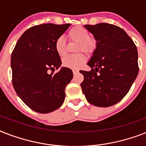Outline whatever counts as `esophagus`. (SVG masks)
Wrapping results in <instances>:
<instances>
[{"instance_id":"34e87169","label":"esophagus","mask_w":146,"mask_h":146,"mask_svg":"<svg viewBox=\"0 0 146 146\" xmlns=\"http://www.w3.org/2000/svg\"><path fill=\"white\" fill-rule=\"evenodd\" d=\"M73 74H76V73H79V70H76V69H73Z\"/></svg>"}]
</instances>
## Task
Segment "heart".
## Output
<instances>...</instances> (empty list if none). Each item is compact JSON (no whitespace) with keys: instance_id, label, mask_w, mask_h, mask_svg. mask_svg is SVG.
I'll use <instances>...</instances> for the list:
<instances>
[{"instance_id":"obj_1","label":"heart","mask_w":146,"mask_h":146,"mask_svg":"<svg viewBox=\"0 0 146 146\" xmlns=\"http://www.w3.org/2000/svg\"><path fill=\"white\" fill-rule=\"evenodd\" d=\"M69 38L80 43L78 52L90 54L96 48V40L90 36V33L86 29L82 26H75L67 33ZM54 48L60 57H64L66 53V42L64 37H58L54 42ZM86 62V57L82 54L68 55L63 59L62 64L64 66L72 69H78Z\"/></svg>"}]
</instances>
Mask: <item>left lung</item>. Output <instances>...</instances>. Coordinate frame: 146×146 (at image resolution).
<instances>
[{
  "label": "left lung",
  "instance_id": "obj_1",
  "mask_svg": "<svg viewBox=\"0 0 146 146\" xmlns=\"http://www.w3.org/2000/svg\"><path fill=\"white\" fill-rule=\"evenodd\" d=\"M96 38V48L88 65L90 71L80 70L84 76L80 84L90 104L110 107L128 93L139 73L138 51L123 29L102 23L85 25Z\"/></svg>",
  "mask_w": 146,
  "mask_h": 146
}]
</instances>
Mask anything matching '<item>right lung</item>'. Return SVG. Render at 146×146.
Wrapping results in <instances>:
<instances>
[{"instance_id":"right-lung-1","label":"right lung","mask_w":146,"mask_h":146,"mask_svg":"<svg viewBox=\"0 0 146 146\" xmlns=\"http://www.w3.org/2000/svg\"><path fill=\"white\" fill-rule=\"evenodd\" d=\"M71 24H40L19 38L11 55L12 83L22 101L33 111L47 113L61 106L65 88L73 79L70 69L63 67L54 42Z\"/></svg>"}]
</instances>
